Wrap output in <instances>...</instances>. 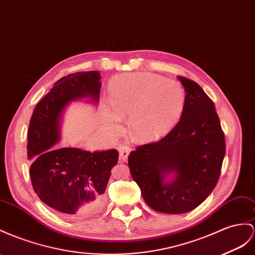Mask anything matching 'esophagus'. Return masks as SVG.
<instances>
[{"mask_svg":"<svg viewBox=\"0 0 255 255\" xmlns=\"http://www.w3.org/2000/svg\"><path fill=\"white\" fill-rule=\"evenodd\" d=\"M119 152H120V159L125 161L128 158V155L130 153V147L125 144H121L119 145Z\"/></svg>","mask_w":255,"mask_h":255,"instance_id":"esophagus-1","label":"esophagus"}]
</instances>
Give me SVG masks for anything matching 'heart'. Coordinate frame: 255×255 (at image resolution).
Instances as JSON below:
<instances>
[{"instance_id": "obj_1", "label": "heart", "mask_w": 255, "mask_h": 255, "mask_svg": "<svg viewBox=\"0 0 255 255\" xmlns=\"http://www.w3.org/2000/svg\"><path fill=\"white\" fill-rule=\"evenodd\" d=\"M109 103L102 116L112 133L119 132L123 117L135 139H157L177 125L185 108L182 84L149 72H136L113 77L109 84Z\"/></svg>"}]
</instances>
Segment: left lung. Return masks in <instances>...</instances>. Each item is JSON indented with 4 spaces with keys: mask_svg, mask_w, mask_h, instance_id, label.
<instances>
[{
    "mask_svg": "<svg viewBox=\"0 0 255 255\" xmlns=\"http://www.w3.org/2000/svg\"><path fill=\"white\" fill-rule=\"evenodd\" d=\"M185 108L165 138L136 147L128 165L153 210L182 214L198 207L218 183L225 139L214 104L197 83L178 76Z\"/></svg>",
    "mask_w": 255,
    "mask_h": 255,
    "instance_id": "8db88e82",
    "label": "left lung"
}]
</instances>
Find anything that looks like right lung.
<instances>
[{"instance_id": "right-lung-1", "label": "right lung", "mask_w": 255, "mask_h": 255, "mask_svg": "<svg viewBox=\"0 0 255 255\" xmlns=\"http://www.w3.org/2000/svg\"><path fill=\"white\" fill-rule=\"evenodd\" d=\"M98 71L60 78L36 104L28 130V159L32 186L44 204L68 218H87L104 204V192L119 160L116 149L89 152L54 147L61 138L63 114L71 102L99 103Z\"/></svg>"}]
</instances>
